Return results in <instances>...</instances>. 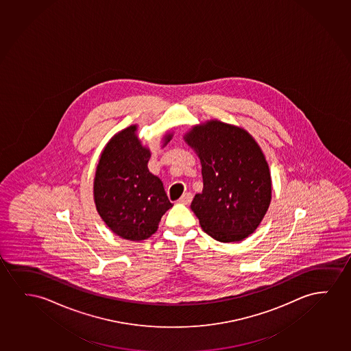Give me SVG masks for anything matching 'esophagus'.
Here are the masks:
<instances>
[{
    "instance_id": "esophagus-1",
    "label": "esophagus",
    "mask_w": 351,
    "mask_h": 351,
    "mask_svg": "<svg viewBox=\"0 0 351 351\" xmlns=\"http://www.w3.org/2000/svg\"><path fill=\"white\" fill-rule=\"evenodd\" d=\"M193 201V193H185L182 197L179 198V203L182 204H190Z\"/></svg>"
}]
</instances>
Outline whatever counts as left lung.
<instances>
[{
    "label": "left lung",
    "mask_w": 351,
    "mask_h": 351,
    "mask_svg": "<svg viewBox=\"0 0 351 351\" xmlns=\"http://www.w3.org/2000/svg\"><path fill=\"white\" fill-rule=\"evenodd\" d=\"M185 141L202 165V193L191 203L201 228L219 242L242 241L271 203V174L261 149L247 131L217 120L195 126Z\"/></svg>",
    "instance_id": "1"
}]
</instances>
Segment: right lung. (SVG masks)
Wrapping results in <instances>:
<instances>
[{
    "label": "right lung",
    "instance_id": "right-lung-1",
    "mask_svg": "<svg viewBox=\"0 0 351 351\" xmlns=\"http://www.w3.org/2000/svg\"><path fill=\"white\" fill-rule=\"evenodd\" d=\"M134 132L136 126L123 130L104 148L96 169L94 197L97 212L115 234L139 242L156 232L173 204L162 182L149 172L150 152Z\"/></svg>",
    "mask_w": 351,
    "mask_h": 351
}]
</instances>
